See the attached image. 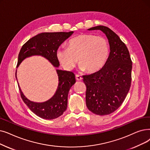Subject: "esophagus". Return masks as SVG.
I'll use <instances>...</instances> for the list:
<instances>
[{
	"mask_svg": "<svg viewBox=\"0 0 150 150\" xmlns=\"http://www.w3.org/2000/svg\"><path fill=\"white\" fill-rule=\"evenodd\" d=\"M75 78H76V80L77 81H81V80H82V77H81V76L79 75H76V76H75Z\"/></svg>",
	"mask_w": 150,
	"mask_h": 150,
	"instance_id": "1",
	"label": "esophagus"
}]
</instances>
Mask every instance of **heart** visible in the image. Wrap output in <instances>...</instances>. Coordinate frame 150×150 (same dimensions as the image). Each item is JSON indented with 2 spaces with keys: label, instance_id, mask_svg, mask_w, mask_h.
Returning <instances> with one entry per match:
<instances>
[{
  "label": "heart",
  "instance_id": "b5f03b06",
  "mask_svg": "<svg viewBox=\"0 0 150 150\" xmlns=\"http://www.w3.org/2000/svg\"><path fill=\"white\" fill-rule=\"evenodd\" d=\"M109 45L102 37L82 34L71 38L68 47H60L56 52L58 61L67 70H73L78 62L80 69L89 73L100 70L106 64L109 56Z\"/></svg>",
  "mask_w": 150,
  "mask_h": 150
}]
</instances>
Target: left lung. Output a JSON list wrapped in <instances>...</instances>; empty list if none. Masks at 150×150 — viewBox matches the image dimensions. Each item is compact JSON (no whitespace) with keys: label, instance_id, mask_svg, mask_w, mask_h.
Here are the masks:
<instances>
[{"label":"left lung","instance_id":"obj_1","mask_svg":"<svg viewBox=\"0 0 150 150\" xmlns=\"http://www.w3.org/2000/svg\"><path fill=\"white\" fill-rule=\"evenodd\" d=\"M88 30H101L110 45L105 66L93 74L83 76L88 108L94 114L107 115L118 109L126 98L131 87L132 62L126 45L112 30L103 25Z\"/></svg>","mask_w":150,"mask_h":150}]
</instances>
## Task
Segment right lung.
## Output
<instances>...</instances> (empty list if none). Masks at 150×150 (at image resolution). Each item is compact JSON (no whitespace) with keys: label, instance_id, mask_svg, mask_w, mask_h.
<instances>
[{"label":"right lung","instance_id":"1","mask_svg":"<svg viewBox=\"0 0 150 150\" xmlns=\"http://www.w3.org/2000/svg\"><path fill=\"white\" fill-rule=\"evenodd\" d=\"M69 32H43L29 40L22 47L18 55L17 68L28 57L40 56L47 59L54 67H59V62L56 52L60 45L73 34ZM58 76V86L54 94L48 100L35 102L30 100L24 96L19 86L21 96L28 108L37 116L45 120H53L61 116L67 107L69 91L75 83V75L71 71L56 69Z\"/></svg>","mask_w":150,"mask_h":150}]
</instances>
